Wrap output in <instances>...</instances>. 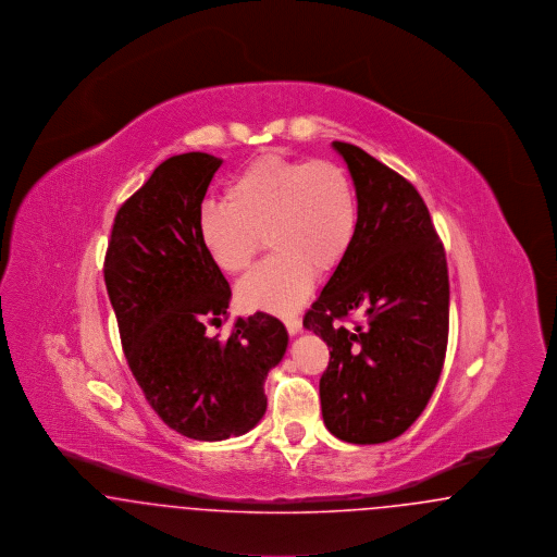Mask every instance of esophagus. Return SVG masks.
I'll return each mask as SVG.
<instances>
[{
    "instance_id": "1",
    "label": "esophagus",
    "mask_w": 557,
    "mask_h": 557,
    "mask_svg": "<svg viewBox=\"0 0 557 557\" xmlns=\"http://www.w3.org/2000/svg\"><path fill=\"white\" fill-rule=\"evenodd\" d=\"M286 327H288V332H290L292 336H296L298 332H300V319L298 318H286Z\"/></svg>"
}]
</instances>
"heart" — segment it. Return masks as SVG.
I'll use <instances>...</instances> for the list:
<instances>
[{
	"instance_id": "obj_1",
	"label": "heart",
	"mask_w": 557,
	"mask_h": 557,
	"mask_svg": "<svg viewBox=\"0 0 557 557\" xmlns=\"http://www.w3.org/2000/svg\"><path fill=\"white\" fill-rule=\"evenodd\" d=\"M225 196L227 202H207L198 214V236L212 263L239 275L265 238L273 250L239 284L238 300L246 309L296 311L315 273L341 265L357 236V191L334 160L265 154L239 171Z\"/></svg>"
}]
</instances>
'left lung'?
Returning a JSON list of instances; mask_svg holds the SVG:
<instances>
[{
  "label": "left lung",
  "instance_id": "left-lung-1",
  "mask_svg": "<svg viewBox=\"0 0 557 557\" xmlns=\"http://www.w3.org/2000/svg\"><path fill=\"white\" fill-rule=\"evenodd\" d=\"M350 171L359 225L302 325L330 346L319 380L323 424L341 441L400 436L432 397L449 338L443 242L418 189L361 148L332 141ZM364 315L355 329L339 321Z\"/></svg>",
  "mask_w": 557,
  "mask_h": 557
}]
</instances>
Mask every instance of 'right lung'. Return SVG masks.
I'll return each instance as SVG.
<instances>
[{"instance_id": "obj_1", "label": "right lung", "mask_w": 557, "mask_h": 557, "mask_svg": "<svg viewBox=\"0 0 557 557\" xmlns=\"http://www.w3.org/2000/svg\"><path fill=\"white\" fill-rule=\"evenodd\" d=\"M221 159L187 152L160 162L114 216L104 259L108 298L144 397L194 441H225L265 416V380L288 346L280 319L238 318L232 288L198 236V214Z\"/></svg>"}]
</instances>
